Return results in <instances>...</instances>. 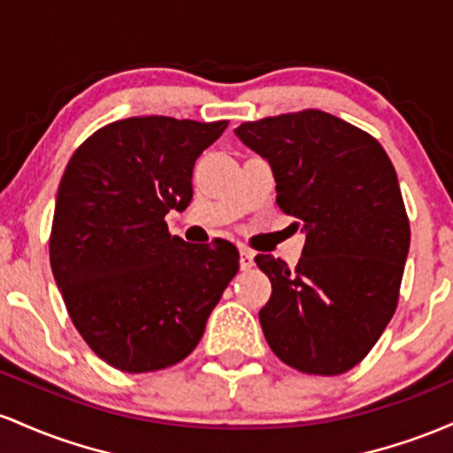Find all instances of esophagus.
Segmentation results:
<instances>
[{
  "instance_id": "1",
  "label": "esophagus",
  "mask_w": 453,
  "mask_h": 453,
  "mask_svg": "<svg viewBox=\"0 0 453 453\" xmlns=\"http://www.w3.org/2000/svg\"><path fill=\"white\" fill-rule=\"evenodd\" d=\"M254 265V252L248 250V248H242L240 250V267L246 272V269H250Z\"/></svg>"
}]
</instances>
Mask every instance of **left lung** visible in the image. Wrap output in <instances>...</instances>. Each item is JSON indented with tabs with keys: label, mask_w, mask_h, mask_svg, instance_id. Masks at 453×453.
Masks as SVG:
<instances>
[{
	"label": "left lung",
	"mask_w": 453,
	"mask_h": 453,
	"mask_svg": "<svg viewBox=\"0 0 453 453\" xmlns=\"http://www.w3.org/2000/svg\"><path fill=\"white\" fill-rule=\"evenodd\" d=\"M235 134L269 162L278 207L306 233L295 269L254 258L272 282L258 312L267 344L299 372H347L398 303L411 228L394 165L368 132L317 109L246 121Z\"/></svg>",
	"instance_id": "obj_1"
}]
</instances>
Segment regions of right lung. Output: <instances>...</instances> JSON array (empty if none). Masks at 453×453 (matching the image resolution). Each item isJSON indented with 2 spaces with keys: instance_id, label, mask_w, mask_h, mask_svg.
I'll use <instances>...</instances> for the list:
<instances>
[{
  "instance_id": "obj_1",
  "label": "right lung",
  "mask_w": 453,
  "mask_h": 453,
  "mask_svg": "<svg viewBox=\"0 0 453 453\" xmlns=\"http://www.w3.org/2000/svg\"><path fill=\"white\" fill-rule=\"evenodd\" d=\"M226 126L128 117L94 132L65 166L50 269L74 327L121 372L188 357L240 269L231 242L188 243L165 222L192 201L195 162Z\"/></svg>"
}]
</instances>
